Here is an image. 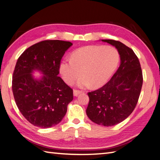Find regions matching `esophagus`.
<instances>
[{
    "mask_svg": "<svg viewBox=\"0 0 160 160\" xmlns=\"http://www.w3.org/2000/svg\"><path fill=\"white\" fill-rule=\"evenodd\" d=\"M82 92V91H80V90H74V97H77L78 95H79L80 94H81Z\"/></svg>",
    "mask_w": 160,
    "mask_h": 160,
    "instance_id": "1",
    "label": "esophagus"
}]
</instances>
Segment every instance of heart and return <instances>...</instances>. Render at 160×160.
<instances>
[{"instance_id": "obj_1", "label": "heart", "mask_w": 160, "mask_h": 160, "mask_svg": "<svg viewBox=\"0 0 160 160\" xmlns=\"http://www.w3.org/2000/svg\"><path fill=\"white\" fill-rule=\"evenodd\" d=\"M119 61L117 49L111 46L88 45L73 52L71 59H65L60 65V74L68 84L77 82L80 88L102 86L111 77Z\"/></svg>"}]
</instances>
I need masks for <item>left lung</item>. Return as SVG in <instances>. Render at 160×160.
Segmentation results:
<instances>
[{
	"label": "left lung",
	"instance_id": "8db88e82",
	"mask_svg": "<svg viewBox=\"0 0 160 160\" xmlns=\"http://www.w3.org/2000/svg\"><path fill=\"white\" fill-rule=\"evenodd\" d=\"M115 46L121 64L111 79L100 88L88 93L86 115L92 122L105 127L118 124L135 109L143 84V74L134 52L118 41L102 39Z\"/></svg>",
	"mask_w": 160,
	"mask_h": 160
}]
</instances>
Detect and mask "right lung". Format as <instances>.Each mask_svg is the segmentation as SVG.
Segmentation results:
<instances>
[{
    "instance_id": "add662e5",
    "label": "right lung",
    "mask_w": 160,
    "mask_h": 160,
    "mask_svg": "<svg viewBox=\"0 0 160 160\" xmlns=\"http://www.w3.org/2000/svg\"><path fill=\"white\" fill-rule=\"evenodd\" d=\"M70 42L45 40L27 48L18 58L12 90L18 108L32 125L49 128L60 123L73 100V90L60 77V65ZM44 75L35 79L32 74Z\"/></svg>"
}]
</instances>
